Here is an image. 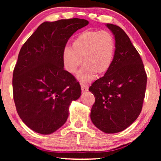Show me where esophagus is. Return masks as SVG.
<instances>
[{
  "instance_id": "obj_1",
  "label": "esophagus",
  "mask_w": 161,
  "mask_h": 161,
  "mask_svg": "<svg viewBox=\"0 0 161 161\" xmlns=\"http://www.w3.org/2000/svg\"><path fill=\"white\" fill-rule=\"evenodd\" d=\"M80 86H81V90H82L83 92H86L88 91V89H89V86L86 84V83H81Z\"/></svg>"
}]
</instances>
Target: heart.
<instances>
[{
  "label": "heart",
  "instance_id": "heart-1",
  "mask_svg": "<svg viewBox=\"0 0 161 161\" xmlns=\"http://www.w3.org/2000/svg\"><path fill=\"white\" fill-rule=\"evenodd\" d=\"M115 39L107 31H86L72 43V48L66 47L62 58L65 69L74 74L82 64L84 65L77 78L81 83L95 78L97 72L103 74L110 69L115 53Z\"/></svg>",
  "mask_w": 161,
  "mask_h": 161
}]
</instances>
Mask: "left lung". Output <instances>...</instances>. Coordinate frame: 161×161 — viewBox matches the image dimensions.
Returning a JSON list of instances; mask_svg holds the SVG:
<instances>
[{"mask_svg": "<svg viewBox=\"0 0 161 161\" xmlns=\"http://www.w3.org/2000/svg\"><path fill=\"white\" fill-rule=\"evenodd\" d=\"M115 38L113 62L89 87L95 97L91 119L100 130L116 133L135 122L142 111L147 77L139 53L124 31L107 23Z\"/></svg>", "mask_w": 161, "mask_h": 161, "instance_id": "1", "label": "left lung"}]
</instances>
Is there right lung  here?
<instances>
[{"mask_svg": "<svg viewBox=\"0 0 161 161\" xmlns=\"http://www.w3.org/2000/svg\"><path fill=\"white\" fill-rule=\"evenodd\" d=\"M89 24L72 18L45 22L24 43L13 72V97L27 126L47 135L62 126L72 101L80 97V83L64 69L63 50L70 36Z\"/></svg>", "mask_w": 161, "mask_h": 161, "instance_id": "add662e5", "label": "right lung"}]
</instances>
